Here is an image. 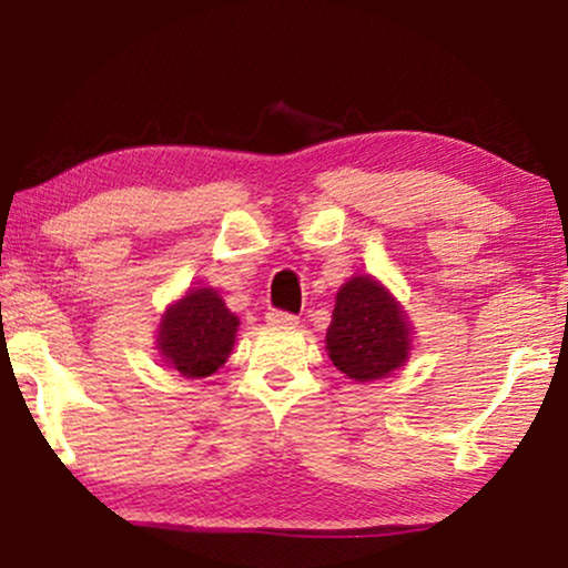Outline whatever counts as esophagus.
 <instances>
[{"mask_svg":"<svg viewBox=\"0 0 568 568\" xmlns=\"http://www.w3.org/2000/svg\"><path fill=\"white\" fill-rule=\"evenodd\" d=\"M266 321H268V325H282L284 328V325H297L300 317L292 313H284V310H268Z\"/></svg>","mask_w":568,"mask_h":568,"instance_id":"esophagus-1","label":"esophagus"}]
</instances>
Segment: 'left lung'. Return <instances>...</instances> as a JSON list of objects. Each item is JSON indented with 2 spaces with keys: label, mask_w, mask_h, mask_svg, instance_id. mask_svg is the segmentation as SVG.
<instances>
[{
  "label": "left lung",
  "mask_w": 568,
  "mask_h": 568,
  "mask_svg": "<svg viewBox=\"0 0 568 568\" xmlns=\"http://www.w3.org/2000/svg\"><path fill=\"white\" fill-rule=\"evenodd\" d=\"M325 344L344 375L369 383L408 359L410 328L403 310L375 278L354 276L341 286Z\"/></svg>",
  "instance_id": "obj_1"
}]
</instances>
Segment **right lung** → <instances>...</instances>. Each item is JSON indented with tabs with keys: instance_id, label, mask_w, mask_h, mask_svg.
I'll list each match as a JSON object with an SVG mask.
<instances>
[{
	"instance_id": "add662e5",
	"label": "right lung",
	"mask_w": 568,
	"mask_h": 568,
	"mask_svg": "<svg viewBox=\"0 0 568 568\" xmlns=\"http://www.w3.org/2000/svg\"><path fill=\"white\" fill-rule=\"evenodd\" d=\"M237 325L220 294L193 290L162 317V356L185 377H209L227 359Z\"/></svg>"
}]
</instances>
